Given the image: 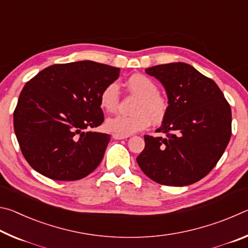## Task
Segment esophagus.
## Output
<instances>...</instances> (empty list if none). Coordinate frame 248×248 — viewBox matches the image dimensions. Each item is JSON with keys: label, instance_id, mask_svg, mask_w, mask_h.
<instances>
[{"label": "esophagus", "instance_id": "1", "mask_svg": "<svg viewBox=\"0 0 248 248\" xmlns=\"http://www.w3.org/2000/svg\"><path fill=\"white\" fill-rule=\"evenodd\" d=\"M112 138H114L115 140H123V139H127V138H129V137L128 136H120V134L114 133L112 134Z\"/></svg>", "mask_w": 248, "mask_h": 248}]
</instances>
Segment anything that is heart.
I'll return each mask as SVG.
<instances>
[{
	"label": "heart",
	"instance_id": "obj_1",
	"mask_svg": "<svg viewBox=\"0 0 248 248\" xmlns=\"http://www.w3.org/2000/svg\"><path fill=\"white\" fill-rule=\"evenodd\" d=\"M127 86L138 100L132 108L133 115H117L106 120L108 131L120 136H130L142 131L151 124H161L165 119L169 103L158 94V87L153 79L142 74H133L128 78ZM100 107L108 112H114L119 104V86L112 82L100 92Z\"/></svg>",
	"mask_w": 248,
	"mask_h": 248
}]
</instances>
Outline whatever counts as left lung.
<instances>
[{
  "label": "left lung",
  "instance_id": "8db88e82",
  "mask_svg": "<svg viewBox=\"0 0 248 248\" xmlns=\"http://www.w3.org/2000/svg\"><path fill=\"white\" fill-rule=\"evenodd\" d=\"M163 84L169 109L156 131L144 136L137 157L142 171L166 186H187L207 176L229 144L232 112L215 81L184 62L145 70Z\"/></svg>",
  "mask_w": 248,
  "mask_h": 248
}]
</instances>
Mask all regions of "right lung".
I'll return each instance as SVG.
<instances>
[{"instance_id":"1","label":"right lung","mask_w":248,"mask_h":248,"mask_svg":"<svg viewBox=\"0 0 248 248\" xmlns=\"http://www.w3.org/2000/svg\"><path fill=\"white\" fill-rule=\"evenodd\" d=\"M119 72L107 64L78 61L50 65L25 84L14 111V130L33 170L70 182L99 165L110 136L85 129L103 124L100 92Z\"/></svg>"}]
</instances>
